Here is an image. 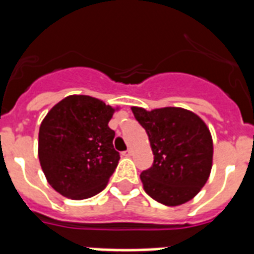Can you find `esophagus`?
I'll return each mask as SVG.
<instances>
[{"instance_id":"34e87169","label":"esophagus","mask_w":254,"mask_h":254,"mask_svg":"<svg viewBox=\"0 0 254 254\" xmlns=\"http://www.w3.org/2000/svg\"><path fill=\"white\" fill-rule=\"evenodd\" d=\"M123 155H124V157H130V155H131V150H130V149H127V151H124Z\"/></svg>"}]
</instances>
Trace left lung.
Returning <instances> with one entry per match:
<instances>
[{"label":"left lung","mask_w":254,"mask_h":254,"mask_svg":"<svg viewBox=\"0 0 254 254\" xmlns=\"http://www.w3.org/2000/svg\"><path fill=\"white\" fill-rule=\"evenodd\" d=\"M145 127L154 163L141 173L145 192L175 207L191 200L207 183L212 169V135L205 123L189 109L166 107L146 111L131 107Z\"/></svg>","instance_id":"obj_1"}]
</instances>
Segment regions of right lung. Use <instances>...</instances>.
Listing matches in <instances>:
<instances>
[{
    "instance_id": "obj_1",
    "label": "right lung",
    "mask_w": 254,
    "mask_h": 254,
    "mask_svg": "<svg viewBox=\"0 0 254 254\" xmlns=\"http://www.w3.org/2000/svg\"><path fill=\"white\" fill-rule=\"evenodd\" d=\"M119 107L87 95L55 104L39 127L38 157L50 186L73 200L101 192L120 161L108 127Z\"/></svg>"
}]
</instances>
